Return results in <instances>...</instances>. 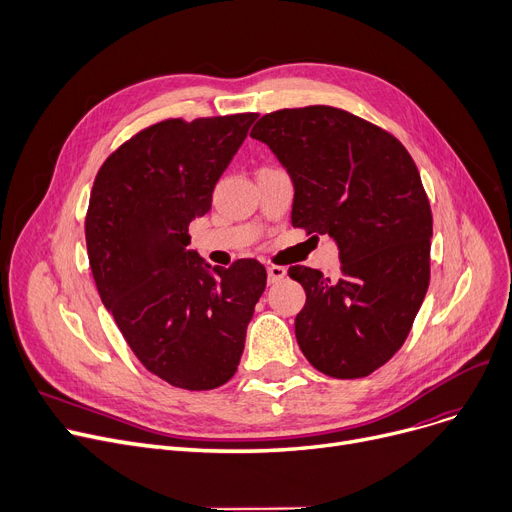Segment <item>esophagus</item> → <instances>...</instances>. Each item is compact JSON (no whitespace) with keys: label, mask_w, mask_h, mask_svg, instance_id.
Here are the masks:
<instances>
[{"label":"esophagus","mask_w":512,"mask_h":512,"mask_svg":"<svg viewBox=\"0 0 512 512\" xmlns=\"http://www.w3.org/2000/svg\"><path fill=\"white\" fill-rule=\"evenodd\" d=\"M266 275H269V283H279L287 275V271H285V266L271 264L269 269H266Z\"/></svg>","instance_id":"1"}]
</instances>
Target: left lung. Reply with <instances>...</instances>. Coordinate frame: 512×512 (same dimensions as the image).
Here are the masks:
<instances>
[{
  "mask_svg": "<svg viewBox=\"0 0 512 512\" xmlns=\"http://www.w3.org/2000/svg\"><path fill=\"white\" fill-rule=\"evenodd\" d=\"M250 135L294 179L291 225L331 235L342 260L337 279L289 269L306 291L300 350L329 377H367L402 348L429 287L433 218L419 168L392 133L333 106L269 112Z\"/></svg>",
  "mask_w": 512,
  "mask_h": 512,
  "instance_id": "8db88e82",
  "label": "left lung"
}]
</instances>
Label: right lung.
I'll use <instances>...</instances> for the list:
<instances>
[{
  "label": "right lung",
  "instance_id": "obj_1",
  "mask_svg": "<svg viewBox=\"0 0 512 512\" xmlns=\"http://www.w3.org/2000/svg\"><path fill=\"white\" fill-rule=\"evenodd\" d=\"M256 112L166 118L127 139L97 170L85 216L93 281L129 348L152 375L189 392L237 371L266 287L258 260L208 273L189 223L248 135Z\"/></svg>",
  "mask_w": 512,
  "mask_h": 512
}]
</instances>
